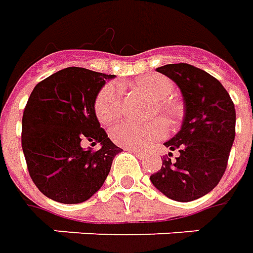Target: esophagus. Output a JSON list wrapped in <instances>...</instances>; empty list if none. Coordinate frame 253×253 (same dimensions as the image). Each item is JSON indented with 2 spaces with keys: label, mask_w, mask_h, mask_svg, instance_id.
I'll use <instances>...</instances> for the list:
<instances>
[{
  "label": "esophagus",
  "mask_w": 253,
  "mask_h": 253,
  "mask_svg": "<svg viewBox=\"0 0 253 253\" xmlns=\"http://www.w3.org/2000/svg\"><path fill=\"white\" fill-rule=\"evenodd\" d=\"M127 150H128L130 153L135 154V156H137V157H139V159H142L143 156L146 154L145 152H142V150H138V149H127Z\"/></svg>",
  "instance_id": "34e87169"
}]
</instances>
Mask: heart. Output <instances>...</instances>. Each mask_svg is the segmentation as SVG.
Instances as JSON below:
<instances>
[{
  "label": "heart",
  "mask_w": 253,
  "mask_h": 253,
  "mask_svg": "<svg viewBox=\"0 0 253 253\" xmlns=\"http://www.w3.org/2000/svg\"><path fill=\"white\" fill-rule=\"evenodd\" d=\"M132 88L146 93L153 100L149 115L161 114L169 123L180 115V105L170 97L173 93V83L160 74H143L134 80ZM123 110V94L118 84L110 83L100 89L94 99V114L101 123L108 125L116 121ZM167 135L165 123L160 119L149 123L123 122L111 130V139L126 149H143L153 141Z\"/></svg>",
  "instance_id": "1"
}]
</instances>
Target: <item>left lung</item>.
Segmentation results:
<instances>
[{"instance_id":"8db88e82","label":"left lung","mask_w":253,"mask_h":253,"mask_svg":"<svg viewBox=\"0 0 253 253\" xmlns=\"http://www.w3.org/2000/svg\"><path fill=\"white\" fill-rule=\"evenodd\" d=\"M157 72L180 88L186 110L180 131L164 143L179 152L176 161L163 160L150 180L169 199L195 201L209 194L225 173L236 135L234 104L222 84L202 69L170 63Z\"/></svg>"}]
</instances>
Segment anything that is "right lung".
Returning a JSON list of instances; mask_svg holds the SVG:
<instances>
[{"mask_svg":"<svg viewBox=\"0 0 253 253\" xmlns=\"http://www.w3.org/2000/svg\"><path fill=\"white\" fill-rule=\"evenodd\" d=\"M114 74L66 67L36 85L23 114L21 148L35 186L59 203H81L104 184L121 153L94 114V99ZM100 143L93 152L81 143Z\"/></svg>","mask_w":253,"mask_h":253,"instance_id":"right-lung-1","label":"right lung"}]
</instances>
